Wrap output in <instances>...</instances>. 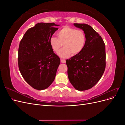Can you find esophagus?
Returning a JSON list of instances; mask_svg holds the SVG:
<instances>
[{"mask_svg": "<svg viewBox=\"0 0 125 125\" xmlns=\"http://www.w3.org/2000/svg\"><path fill=\"white\" fill-rule=\"evenodd\" d=\"M60 61H61V62L62 63H65L66 62V60L65 59H61V60H60Z\"/></svg>", "mask_w": 125, "mask_h": 125, "instance_id": "obj_1", "label": "esophagus"}]
</instances>
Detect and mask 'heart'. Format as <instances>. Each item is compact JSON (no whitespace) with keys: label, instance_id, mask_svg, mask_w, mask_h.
Here are the masks:
<instances>
[{"label":"heart","instance_id":"heart-1","mask_svg":"<svg viewBox=\"0 0 125 125\" xmlns=\"http://www.w3.org/2000/svg\"><path fill=\"white\" fill-rule=\"evenodd\" d=\"M58 37L52 36L50 39L51 46L55 52H58L63 43L64 47L58 52L60 57L65 58L71 54L74 56L82 51L86 43V36L84 32L80 30L65 26L57 33Z\"/></svg>","mask_w":125,"mask_h":125}]
</instances>
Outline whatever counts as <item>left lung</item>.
<instances>
[{"instance_id":"8db88e82","label":"left lung","mask_w":125,"mask_h":125,"mask_svg":"<svg viewBox=\"0 0 125 125\" xmlns=\"http://www.w3.org/2000/svg\"><path fill=\"white\" fill-rule=\"evenodd\" d=\"M86 36L82 51L66 60L68 76L71 84L79 91L92 88L101 78L106 66L105 46L101 36L90 25L73 23Z\"/></svg>"}]
</instances>
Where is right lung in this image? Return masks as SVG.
I'll return each mask as SVG.
<instances>
[{
    "instance_id": "1",
    "label": "right lung",
    "mask_w": 125,
    "mask_h": 125,
    "mask_svg": "<svg viewBox=\"0 0 125 125\" xmlns=\"http://www.w3.org/2000/svg\"><path fill=\"white\" fill-rule=\"evenodd\" d=\"M59 26L39 23L25 32L18 50V65L21 75L34 89L42 90L54 81L60 62L54 53L50 39Z\"/></svg>"
}]
</instances>
